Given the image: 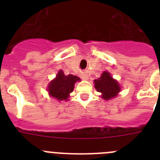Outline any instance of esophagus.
I'll return each instance as SVG.
<instances>
[{
  "mask_svg": "<svg viewBox=\"0 0 160 160\" xmlns=\"http://www.w3.org/2000/svg\"><path fill=\"white\" fill-rule=\"evenodd\" d=\"M82 78V79H84V80H87V79H88V77H87V75H83Z\"/></svg>",
  "mask_w": 160,
  "mask_h": 160,
  "instance_id": "1",
  "label": "esophagus"
}]
</instances>
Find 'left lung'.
<instances>
[{
	"mask_svg": "<svg viewBox=\"0 0 160 160\" xmlns=\"http://www.w3.org/2000/svg\"><path fill=\"white\" fill-rule=\"evenodd\" d=\"M94 87L98 92L102 93V98L105 100H110L116 97L121 90L119 84L111 77V73L104 71L101 77L94 80Z\"/></svg>",
	"mask_w": 160,
	"mask_h": 160,
	"instance_id": "left-lung-1",
	"label": "left lung"
}]
</instances>
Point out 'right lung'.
<instances>
[{
  "label": "right lung",
  "mask_w": 160,
  "mask_h": 160,
  "mask_svg": "<svg viewBox=\"0 0 160 160\" xmlns=\"http://www.w3.org/2000/svg\"><path fill=\"white\" fill-rule=\"evenodd\" d=\"M78 81H81V79L77 76L65 75L62 70H59L56 78L48 86L49 94L58 101H67L70 94L74 88V84Z\"/></svg>",
  "instance_id": "1"
}]
</instances>
